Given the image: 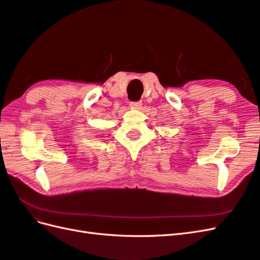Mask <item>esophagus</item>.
I'll return each instance as SVG.
<instances>
[{
    "label": "esophagus",
    "mask_w": 260,
    "mask_h": 260,
    "mask_svg": "<svg viewBox=\"0 0 260 260\" xmlns=\"http://www.w3.org/2000/svg\"><path fill=\"white\" fill-rule=\"evenodd\" d=\"M141 106H142L141 101H131V103H130V107H131V108H134V109L141 108Z\"/></svg>",
    "instance_id": "34e87169"
}]
</instances>
